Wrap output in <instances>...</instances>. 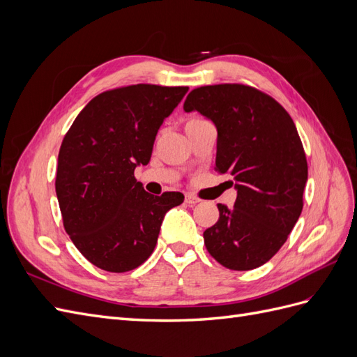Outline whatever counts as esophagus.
<instances>
[{
    "label": "esophagus",
    "mask_w": 357,
    "mask_h": 357,
    "mask_svg": "<svg viewBox=\"0 0 357 357\" xmlns=\"http://www.w3.org/2000/svg\"><path fill=\"white\" fill-rule=\"evenodd\" d=\"M185 201H186V204H189V205H195V204L201 202V199L197 198L195 195H192V193H188V195L185 197Z\"/></svg>",
    "instance_id": "obj_1"
}]
</instances>
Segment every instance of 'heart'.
<instances>
[{
    "label": "heart",
    "instance_id": "b5f03b06",
    "mask_svg": "<svg viewBox=\"0 0 357 357\" xmlns=\"http://www.w3.org/2000/svg\"><path fill=\"white\" fill-rule=\"evenodd\" d=\"M199 122H204L202 119H190V121L186 123V126H190V125H195V123H199Z\"/></svg>",
    "mask_w": 357,
    "mask_h": 357
}]
</instances>
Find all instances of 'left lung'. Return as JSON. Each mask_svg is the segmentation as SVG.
Returning <instances> with one entry per match:
<instances>
[{"label":"left lung","mask_w":357,"mask_h":357,"mask_svg":"<svg viewBox=\"0 0 357 357\" xmlns=\"http://www.w3.org/2000/svg\"><path fill=\"white\" fill-rule=\"evenodd\" d=\"M218 129L215 171L232 176V208L218 204L220 218L204 232L220 265L248 271L282 247L302 211L307 158L289 113L271 96L244 84L193 89L183 105Z\"/></svg>","instance_id":"8db88e82"}]
</instances>
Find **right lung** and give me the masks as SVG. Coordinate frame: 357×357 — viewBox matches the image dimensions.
<instances>
[{
	"label": "right lung",
	"mask_w": 357,
	"mask_h": 357,
	"mask_svg": "<svg viewBox=\"0 0 357 357\" xmlns=\"http://www.w3.org/2000/svg\"><path fill=\"white\" fill-rule=\"evenodd\" d=\"M189 88L132 84L100 93L75 117L58 156L63 228L91 264L126 273L153 253L180 192L150 195L134 171L147 165L160 125Z\"/></svg>",
	"instance_id": "1"
}]
</instances>
